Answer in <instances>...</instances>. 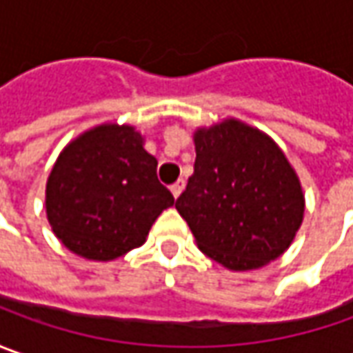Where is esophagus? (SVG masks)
I'll return each mask as SVG.
<instances>
[{
    "instance_id": "34e87169",
    "label": "esophagus",
    "mask_w": 353,
    "mask_h": 353,
    "mask_svg": "<svg viewBox=\"0 0 353 353\" xmlns=\"http://www.w3.org/2000/svg\"><path fill=\"white\" fill-rule=\"evenodd\" d=\"M184 190V181L181 179V181H176L174 184H170V192H172V196L174 198H179L181 196V192Z\"/></svg>"
}]
</instances>
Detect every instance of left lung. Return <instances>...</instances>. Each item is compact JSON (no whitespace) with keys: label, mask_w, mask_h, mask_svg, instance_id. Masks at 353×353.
<instances>
[{"label":"left lung","mask_w":353,"mask_h":353,"mask_svg":"<svg viewBox=\"0 0 353 353\" xmlns=\"http://www.w3.org/2000/svg\"><path fill=\"white\" fill-rule=\"evenodd\" d=\"M194 149V172L174 208L200 251L230 271L281 257L305 218V192L283 149L236 117L196 128Z\"/></svg>","instance_id":"left-lung-1"}]
</instances>
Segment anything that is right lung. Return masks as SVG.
Listing matches in <instances>:
<instances>
[{"instance_id": "right-lung-1", "label": "right lung", "mask_w": 353, "mask_h": 353, "mask_svg": "<svg viewBox=\"0 0 353 353\" xmlns=\"http://www.w3.org/2000/svg\"><path fill=\"white\" fill-rule=\"evenodd\" d=\"M172 204L145 137L128 123L80 133L61 151L45 190L54 236L90 261H112L143 245L161 212Z\"/></svg>"}]
</instances>
